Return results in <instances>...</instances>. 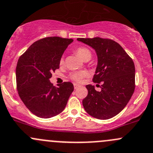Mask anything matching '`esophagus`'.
Here are the masks:
<instances>
[{"mask_svg": "<svg viewBox=\"0 0 153 153\" xmlns=\"http://www.w3.org/2000/svg\"><path fill=\"white\" fill-rule=\"evenodd\" d=\"M79 87H80L79 85H77V84H76V83H74V89H77Z\"/></svg>", "mask_w": 153, "mask_h": 153, "instance_id": "1", "label": "esophagus"}]
</instances>
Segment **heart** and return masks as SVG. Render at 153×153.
Wrapping results in <instances>:
<instances>
[{
	"instance_id": "b5f03b06",
	"label": "heart",
	"mask_w": 153,
	"mask_h": 153,
	"mask_svg": "<svg viewBox=\"0 0 153 153\" xmlns=\"http://www.w3.org/2000/svg\"><path fill=\"white\" fill-rule=\"evenodd\" d=\"M75 52H76L80 57L82 58L85 61L89 60L91 58V52L88 48L83 46L78 47L75 50ZM64 62V58L62 57L60 59V64H63ZM85 76V73L84 71H78V72H74V73H72L70 75V77L71 79L74 80V81L79 82L82 81L83 78Z\"/></svg>"
}]
</instances>
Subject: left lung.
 <instances>
[{
  "label": "left lung",
  "mask_w": 153,
  "mask_h": 153,
  "mask_svg": "<svg viewBox=\"0 0 153 153\" xmlns=\"http://www.w3.org/2000/svg\"><path fill=\"white\" fill-rule=\"evenodd\" d=\"M95 49L98 64L93 82L102 83L101 91L87 85L88 96L82 100L85 110L98 119H109L125 108L135 91V65L122 46L108 38H78Z\"/></svg>",
  "instance_id": "1"
}]
</instances>
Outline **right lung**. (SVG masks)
Here are the masks:
<instances>
[{"label":"right lung","mask_w":153,"mask_h":153,"mask_svg":"<svg viewBox=\"0 0 153 153\" xmlns=\"http://www.w3.org/2000/svg\"><path fill=\"white\" fill-rule=\"evenodd\" d=\"M72 39L48 37L34 42L19 58L16 83L19 97L26 108L40 118H51L63 111L74 91L65 82L55 87L49 81L59 68L62 55Z\"/></svg>","instance_id":"1"}]
</instances>
